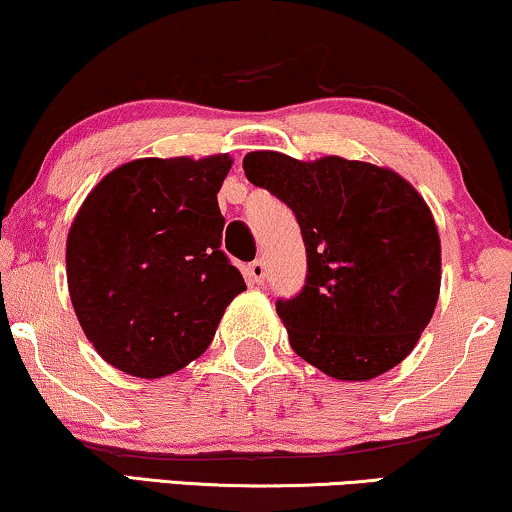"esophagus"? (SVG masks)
I'll use <instances>...</instances> for the list:
<instances>
[{
  "label": "esophagus",
  "instance_id": "34e87169",
  "mask_svg": "<svg viewBox=\"0 0 512 512\" xmlns=\"http://www.w3.org/2000/svg\"><path fill=\"white\" fill-rule=\"evenodd\" d=\"M244 275H247L249 284H263L265 282V263L261 258H256V261H251L247 268H244Z\"/></svg>",
  "mask_w": 512,
  "mask_h": 512
}]
</instances>
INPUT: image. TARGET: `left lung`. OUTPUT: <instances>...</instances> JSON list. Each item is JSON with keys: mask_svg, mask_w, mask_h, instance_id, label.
Wrapping results in <instances>:
<instances>
[{"mask_svg": "<svg viewBox=\"0 0 512 512\" xmlns=\"http://www.w3.org/2000/svg\"><path fill=\"white\" fill-rule=\"evenodd\" d=\"M242 167L294 211L303 235V289L277 298L294 353L341 381L400 364L440 296V237L423 197L395 171L343 157L263 150Z\"/></svg>", "mask_w": 512, "mask_h": 512, "instance_id": "8db88e82", "label": "left lung"}]
</instances>
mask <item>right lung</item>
Returning <instances> with one entry per match:
<instances>
[{
    "label": "right lung",
    "instance_id": "right-lung-1",
    "mask_svg": "<svg viewBox=\"0 0 512 512\" xmlns=\"http://www.w3.org/2000/svg\"><path fill=\"white\" fill-rule=\"evenodd\" d=\"M232 159L122 164L84 199L68 235V289L98 355L124 374L159 378L214 341L247 289L223 254L218 190Z\"/></svg>",
    "mask_w": 512,
    "mask_h": 512
}]
</instances>
